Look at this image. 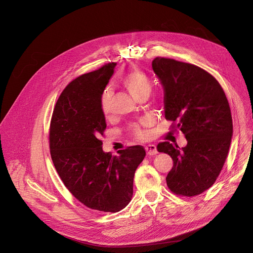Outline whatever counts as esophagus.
Here are the masks:
<instances>
[{
	"mask_svg": "<svg viewBox=\"0 0 253 253\" xmlns=\"http://www.w3.org/2000/svg\"><path fill=\"white\" fill-rule=\"evenodd\" d=\"M145 151H147L148 155H156L158 154V150L157 147L155 144H148L147 147H145Z\"/></svg>",
	"mask_w": 253,
	"mask_h": 253,
	"instance_id": "esophagus-1",
	"label": "esophagus"
}]
</instances>
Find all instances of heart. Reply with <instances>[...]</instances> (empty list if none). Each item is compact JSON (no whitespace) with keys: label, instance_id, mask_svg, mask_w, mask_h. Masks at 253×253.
Returning <instances> with one entry per match:
<instances>
[{"label":"heart","instance_id":"obj_1","mask_svg":"<svg viewBox=\"0 0 253 253\" xmlns=\"http://www.w3.org/2000/svg\"><path fill=\"white\" fill-rule=\"evenodd\" d=\"M121 83L124 87L130 92V94L133 96L135 99H138L141 96L150 95L152 91V83L148 75L139 71L133 70L127 72L122 78ZM112 104V91L110 89H106L102 92V95L100 98V108L103 113H108L111 109ZM134 134L138 138L144 137V132L141 130L139 126L133 127Z\"/></svg>","mask_w":253,"mask_h":253}]
</instances>
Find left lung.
<instances>
[{
    "label": "left lung",
    "instance_id": "8db88e82",
    "mask_svg": "<svg viewBox=\"0 0 253 253\" xmlns=\"http://www.w3.org/2000/svg\"><path fill=\"white\" fill-rule=\"evenodd\" d=\"M152 66L164 90L165 118L176 122L188 140L182 149L168 141L158 144V152L173 160L167 185L177 195L202 194L219 175L232 141L227 96L216 79L199 66L163 57H156Z\"/></svg>",
    "mask_w": 253,
    "mask_h": 253
}]
</instances>
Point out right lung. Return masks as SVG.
I'll list each match as a JSON object with an SVG mask.
<instances>
[{"mask_svg": "<svg viewBox=\"0 0 253 253\" xmlns=\"http://www.w3.org/2000/svg\"><path fill=\"white\" fill-rule=\"evenodd\" d=\"M116 64L80 76L65 87L49 134L52 161L65 187L85 206L101 212H118L129 204L135 170L145 156L141 145L114 157L102 150L99 138L106 123L100 98Z\"/></svg>", "mask_w": 253, "mask_h": 253, "instance_id": "right-lung-1", "label": "right lung"}]
</instances>
